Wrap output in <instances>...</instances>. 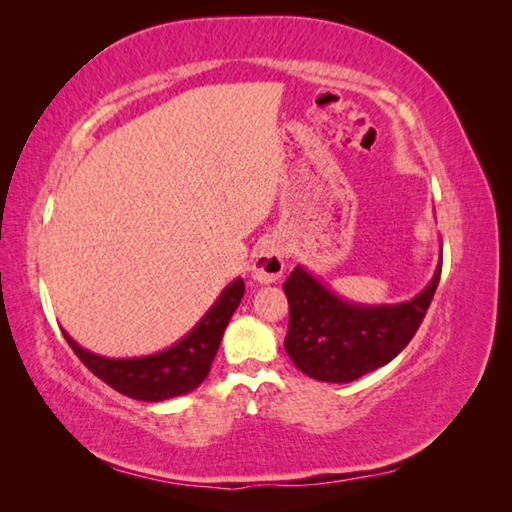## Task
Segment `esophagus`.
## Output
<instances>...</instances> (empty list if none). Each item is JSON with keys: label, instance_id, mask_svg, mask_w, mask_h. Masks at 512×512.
I'll return each mask as SVG.
<instances>
[{"label": "esophagus", "instance_id": "1", "mask_svg": "<svg viewBox=\"0 0 512 512\" xmlns=\"http://www.w3.org/2000/svg\"><path fill=\"white\" fill-rule=\"evenodd\" d=\"M286 268V248L279 242H266L264 246H259L253 259V279L257 284H275V281L284 275Z\"/></svg>", "mask_w": 512, "mask_h": 512}]
</instances>
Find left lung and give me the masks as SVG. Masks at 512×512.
I'll return each instance as SVG.
<instances>
[{
	"mask_svg": "<svg viewBox=\"0 0 512 512\" xmlns=\"http://www.w3.org/2000/svg\"><path fill=\"white\" fill-rule=\"evenodd\" d=\"M442 262L420 295L402 303H352L303 266L284 284L290 306L286 352L303 374L323 383H352L405 350L436 295Z\"/></svg>",
	"mask_w": 512,
	"mask_h": 512,
	"instance_id": "8db88e82",
	"label": "left lung"
}]
</instances>
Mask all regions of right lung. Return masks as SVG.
Masks as SVG:
<instances>
[{
    "mask_svg": "<svg viewBox=\"0 0 512 512\" xmlns=\"http://www.w3.org/2000/svg\"><path fill=\"white\" fill-rule=\"evenodd\" d=\"M244 297V281L235 279L209 308V312L195 323V328L182 336L178 343L149 356L136 358H107L94 354L76 343L72 336L61 330L72 352L81 363L99 376L103 383L116 389L118 394L134 400L160 402L182 394H189L209 376L217 347L224 336L228 321Z\"/></svg>",
    "mask_w": 512,
    "mask_h": 512,
    "instance_id": "right-lung-1",
    "label": "right lung"
}]
</instances>
